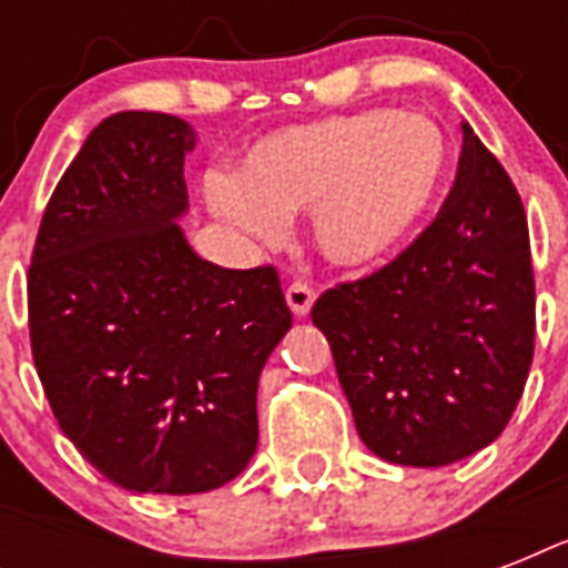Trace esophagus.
I'll use <instances>...</instances> for the list:
<instances>
[{
	"mask_svg": "<svg viewBox=\"0 0 568 568\" xmlns=\"http://www.w3.org/2000/svg\"><path fill=\"white\" fill-rule=\"evenodd\" d=\"M285 301H288V306H292L294 315H297V318H303V315H310L312 303H315V288L306 283H301V280H294V283L285 288Z\"/></svg>",
	"mask_w": 568,
	"mask_h": 568,
	"instance_id": "34e87169",
	"label": "esophagus"
}]
</instances>
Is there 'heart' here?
<instances>
[{"instance_id":"heart-1","label":"heart","mask_w":568,"mask_h":568,"mask_svg":"<svg viewBox=\"0 0 568 568\" xmlns=\"http://www.w3.org/2000/svg\"><path fill=\"white\" fill-rule=\"evenodd\" d=\"M450 173L439 123L397 109L276 129L253 144L239 180L209 176L205 196L223 221L258 241L283 235V217L312 209V239L333 265H372L436 209Z\"/></svg>"}]
</instances>
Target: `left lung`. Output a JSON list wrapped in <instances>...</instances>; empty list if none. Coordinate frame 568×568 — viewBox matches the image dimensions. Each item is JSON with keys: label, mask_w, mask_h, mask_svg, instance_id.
<instances>
[{"label": "left lung", "mask_w": 568, "mask_h": 568, "mask_svg": "<svg viewBox=\"0 0 568 568\" xmlns=\"http://www.w3.org/2000/svg\"><path fill=\"white\" fill-rule=\"evenodd\" d=\"M312 324L377 457L436 468L501 436L534 363L537 288L519 191L468 123L430 226L379 271L327 288Z\"/></svg>", "instance_id": "obj_1"}]
</instances>
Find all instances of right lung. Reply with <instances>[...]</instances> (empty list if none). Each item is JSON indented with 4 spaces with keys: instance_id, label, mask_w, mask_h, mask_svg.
<instances>
[{
    "instance_id": "add662e5",
    "label": "right lung",
    "mask_w": 568,
    "mask_h": 568,
    "mask_svg": "<svg viewBox=\"0 0 568 568\" xmlns=\"http://www.w3.org/2000/svg\"><path fill=\"white\" fill-rule=\"evenodd\" d=\"M185 120L120 111L49 196L29 265L34 368L61 430L111 484L194 495L256 454L258 374L292 327L274 265L189 247Z\"/></svg>"
}]
</instances>
